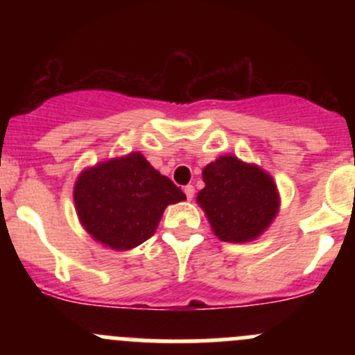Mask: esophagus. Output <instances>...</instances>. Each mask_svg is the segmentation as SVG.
I'll list each match as a JSON object with an SVG mask.
<instances>
[{
  "label": "esophagus",
  "instance_id": "34e87169",
  "mask_svg": "<svg viewBox=\"0 0 355 355\" xmlns=\"http://www.w3.org/2000/svg\"><path fill=\"white\" fill-rule=\"evenodd\" d=\"M184 192H185V196H187V199L191 200L192 198H194V194H196V189L192 187V185H185V187H184Z\"/></svg>",
  "mask_w": 355,
  "mask_h": 355
}]
</instances>
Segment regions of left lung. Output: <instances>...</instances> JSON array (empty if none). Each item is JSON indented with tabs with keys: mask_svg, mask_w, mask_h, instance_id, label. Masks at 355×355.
Returning a JSON list of instances; mask_svg holds the SVG:
<instances>
[{
	"mask_svg": "<svg viewBox=\"0 0 355 355\" xmlns=\"http://www.w3.org/2000/svg\"><path fill=\"white\" fill-rule=\"evenodd\" d=\"M202 180L206 187L198 194V202L221 241H252L277 214V185L254 164L221 156L204 168Z\"/></svg>",
	"mask_w": 355,
	"mask_h": 355,
	"instance_id": "8db88e82",
	"label": "left lung"
}]
</instances>
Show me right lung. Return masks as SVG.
Instances as JSON below:
<instances>
[{"label": "right lung", "mask_w": 355, "mask_h": 355, "mask_svg": "<svg viewBox=\"0 0 355 355\" xmlns=\"http://www.w3.org/2000/svg\"><path fill=\"white\" fill-rule=\"evenodd\" d=\"M73 199L82 225L96 241L127 250L148 241L164 207L185 194L141 153H132L84 171Z\"/></svg>", "instance_id": "add662e5"}]
</instances>
